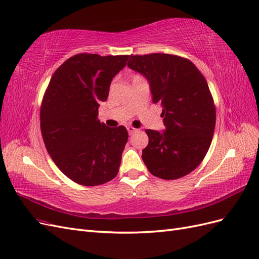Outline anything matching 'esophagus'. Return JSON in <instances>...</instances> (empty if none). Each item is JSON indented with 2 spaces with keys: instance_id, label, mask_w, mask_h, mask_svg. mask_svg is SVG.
I'll list each match as a JSON object with an SVG mask.
<instances>
[{
  "instance_id": "1",
  "label": "esophagus",
  "mask_w": 259,
  "mask_h": 259,
  "mask_svg": "<svg viewBox=\"0 0 259 259\" xmlns=\"http://www.w3.org/2000/svg\"><path fill=\"white\" fill-rule=\"evenodd\" d=\"M127 130L129 132V135H134V134H136V132H138V129L134 128L132 125H127Z\"/></svg>"
}]
</instances>
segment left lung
<instances>
[{
  "label": "left lung",
  "instance_id": "1",
  "mask_svg": "<svg viewBox=\"0 0 259 259\" xmlns=\"http://www.w3.org/2000/svg\"><path fill=\"white\" fill-rule=\"evenodd\" d=\"M128 66L149 80L152 101L162 107L164 132L145 130L144 164L160 179L189 175L204 159L215 131L216 107L206 79L188 58L171 54L131 55Z\"/></svg>",
  "mask_w": 259,
  "mask_h": 259
}]
</instances>
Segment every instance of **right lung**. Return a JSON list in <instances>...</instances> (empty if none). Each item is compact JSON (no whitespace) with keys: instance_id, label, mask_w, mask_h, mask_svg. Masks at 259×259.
<instances>
[{"instance_id":"add662e5","label":"right lung","mask_w":259,"mask_h":259,"mask_svg":"<svg viewBox=\"0 0 259 259\" xmlns=\"http://www.w3.org/2000/svg\"><path fill=\"white\" fill-rule=\"evenodd\" d=\"M129 55L80 53L52 76L40 110L44 144L60 170L81 186L113 180L128 141L123 125L110 128L98 119L100 102L107 100L113 78Z\"/></svg>"}]
</instances>
